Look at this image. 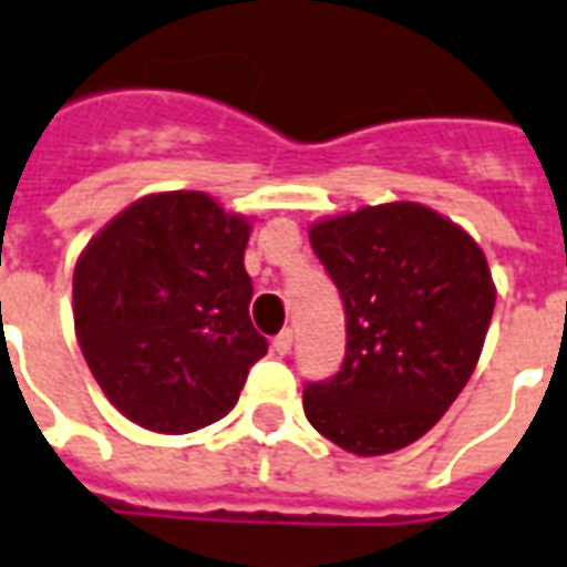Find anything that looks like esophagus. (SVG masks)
Segmentation results:
<instances>
[{
    "instance_id": "1",
    "label": "esophagus",
    "mask_w": 567,
    "mask_h": 567,
    "mask_svg": "<svg viewBox=\"0 0 567 567\" xmlns=\"http://www.w3.org/2000/svg\"><path fill=\"white\" fill-rule=\"evenodd\" d=\"M271 349H275V352H278V355H287L289 349H292V331H289V329L280 331L278 338L271 340Z\"/></svg>"
}]
</instances>
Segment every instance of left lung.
<instances>
[{
    "label": "left lung",
    "instance_id": "obj_1",
    "mask_svg": "<svg viewBox=\"0 0 567 567\" xmlns=\"http://www.w3.org/2000/svg\"><path fill=\"white\" fill-rule=\"evenodd\" d=\"M310 245L343 299L347 355L331 380L305 385V415L361 457L406 449L478 364L496 305L484 250L421 203L317 220Z\"/></svg>",
    "mask_w": 567,
    "mask_h": 567
}]
</instances>
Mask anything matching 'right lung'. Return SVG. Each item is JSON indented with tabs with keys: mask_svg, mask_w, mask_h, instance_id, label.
Instances as JSON below:
<instances>
[{
	"mask_svg": "<svg viewBox=\"0 0 567 567\" xmlns=\"http://www.w3.org/2000/svg\"><path fill=\"white\" fill-rule=\"evenodd\" d=\"M250 220L203 190L148 194L74 268V329L106 400L155 433H190L236 406L268 352L250 322Z\"/></svg>",
	"mask_w": 567,
	"mask_h": 567,
	"instance_id": "right-lung-1",
	"label": "right lung"
}]
</instances>
